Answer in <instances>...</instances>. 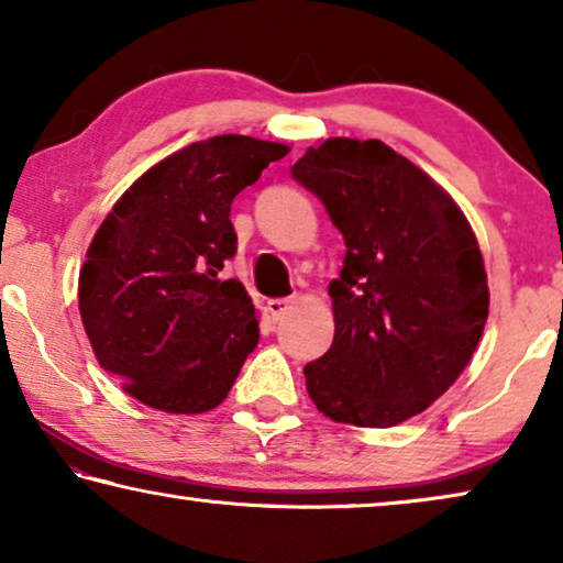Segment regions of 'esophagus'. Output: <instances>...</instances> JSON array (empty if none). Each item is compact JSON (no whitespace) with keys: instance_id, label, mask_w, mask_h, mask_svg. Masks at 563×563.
Returning <instances> with one entry per match:
<instances>
[{"instance_id":"34e87169","label":"esophagus","mask_w":563,"mask_h":563,"mask_svg":"<svg viewBox=\"0 0 563 563\" xmlns=\"http://www.w3.org/2000/svg\"><path fill=\"white\" fill-rule=\"evenodd\" d=\"M291 305H295V301H291V299H268L266 301V309H268V314H272V320L276 322V320H282V317L289 312Z\"/></svg>"}]
</instances>
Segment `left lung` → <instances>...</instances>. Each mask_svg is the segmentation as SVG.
Instances as JSON below:
<instances>
[{
    "label": "left lung",
    "instance_id": "1",
    "mask_svg": "<svg viewBox=\"0 0 563 563\" xmlns=\"http://www.w3.org/2000/svg\"><path fill=\"white\" fill-rule=\"evenodd\" d=\"M345 239L330 282L335 340L305 365L324 417L386 429L467 368L490 289L472 225L444 187L380 140L332 136L291 167Z\"/></svg>",
    "mask_w": 563,
    "mask_h": 563
}]
</instances>
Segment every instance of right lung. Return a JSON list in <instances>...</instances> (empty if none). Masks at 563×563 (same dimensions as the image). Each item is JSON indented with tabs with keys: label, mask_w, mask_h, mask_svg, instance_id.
<instances>
[{
	"label": "right lung",
	"mask_w": 563,
	"mask_h": 563,
	"mask_svg": "<svg viewBox=\"0 0 563 563\" xmlns=\"http://www.w3.org/2000/svg\"><path fill=\"white\" fill-rule=\"evenodd\" d=\"M287 144L243 134L192 142L146 169L103 218L78 276L93 355L136 401L206 413L258 342L254 301L221 279L235 256L233 198Z\"/></svg>",
	"instance_id": "1"
}]
</instances>
